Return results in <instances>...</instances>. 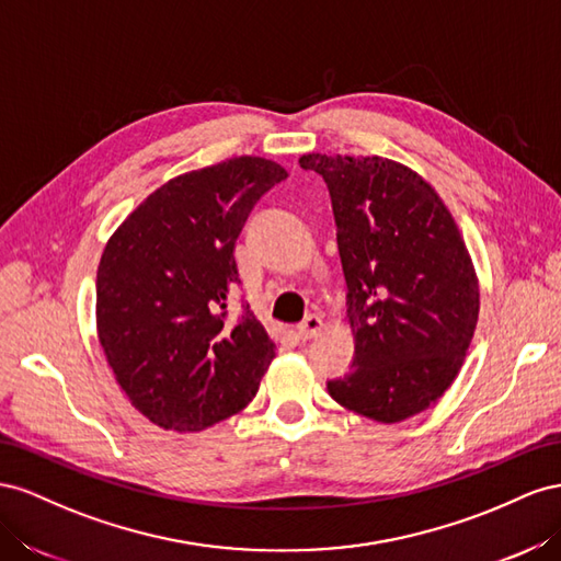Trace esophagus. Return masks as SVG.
<instances>
[{
  "instance_id": "obj_1",
  "label": "esophagus",
  "mask_w": 561,
  "mask_h": 561,
  "mask_svg": "<svg viewBox=\"0 0 561 561\" xmlns=\"http://www.w3.org/2000/svg\"><path fill=\"white\" fill-rule=\"evenodd\" d=\"M322 319H319L317 314H310V317H306L302 319V322L296 327V335L300 341H310V339H314V335L322 331Z\"/></svg>"
}]
</instances>
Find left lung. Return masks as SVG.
<instances>
[{"label": "left lung", "instance_id": "obj_1", "mask_svg": "<svg viewBox=\"0 0 561 561\" xmlns=\"http://www.w3.org/2000/svg\"><path fill=\"white\" fill-rule=\"evenodd\" d=\"M322 175L347 284L352 369L327 382L341 407L399 423L456 380L479 317V282L451 211L413 169L382 157L302 154Z\"/></svg>", "mask_w": 561, "mask_h": 561}]
</instances>
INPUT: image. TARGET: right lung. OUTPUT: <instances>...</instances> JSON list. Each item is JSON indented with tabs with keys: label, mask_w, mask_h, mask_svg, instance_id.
<instances>
[{
	"label": "right lung",
	"mask_w": 561,
	"mask_h": 561,
	"mask_svg": "<svg viewBox=\"0 0 561 561\" xmlns=\"http://www.w3.org/2000/svg\"><path fill=\"white\" fill-rule=\"evenodd\" d=\"M286 169L263 157L175 175L107 239L95 275V327L131 404L164 430L197 432L242 411L275 359L244 306L228 322L234 242Z\"/></svg>",
	"instance_id": "add662e5"
}]
</instances>
